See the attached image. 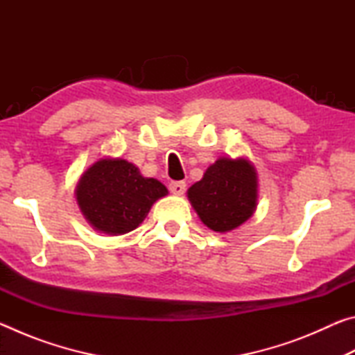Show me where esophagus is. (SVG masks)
<instances>
[{
	"instance_id": "obj_1",
	"label": "esophagus",
	"mask_w": 355,
	"mask_h": 355,
	"mask_svg": "<svg viewBox=\"0 0 355 355\" xmlns=\"http://www.w3.org/2000/svg\"><path fill=\"white\" fill-rule=\"evenodd\" d=\"M169 191L175 196H182L186 191V183L184 182H171L169 183Z\"/></svg>"
}]
</instances>
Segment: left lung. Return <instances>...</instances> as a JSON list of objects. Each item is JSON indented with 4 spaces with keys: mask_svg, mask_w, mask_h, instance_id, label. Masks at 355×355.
Masks as SVG:
<instances>
[{
    "mask_svg": "<svg viewBox=\"0 0 355 355\" xmlns=\"http://www.w3.org/2000/svg\"><path fill=\"white\" fill-rule=\"evenodd\" d=\"M191 205L214 232L233 230L248 220L257 205V175L248 159L220 158L188 189Z\"/></svg>",
    "mask_w": 355,
    "mask_h": 355,
    "instance_id": "obj_1",
    "label": "left lung"
}]
</instances>
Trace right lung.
<instances>
[{"instance_id":"1","label":"right lung","mask_w":355,"mask_h":355,"mask_svg":"<svg viewBox=\"0 0 355 355\" xmlns=\"http://www.w3.org/2000/svg\"><path fill=\"white\" fill-rule=\"evenodd\" d=\"M167 196L163 183L142 177L125 159H100L81 177L76 200L97 230L123 235L141 224L153 203Z\"/></svg>"}]
</instances>
